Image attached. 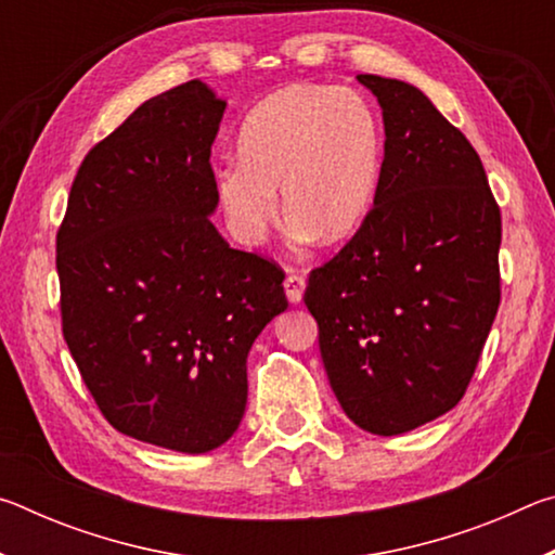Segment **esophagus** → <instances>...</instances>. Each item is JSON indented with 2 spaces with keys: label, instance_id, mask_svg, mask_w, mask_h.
<instances>
[{
  "label": "esophagus",
  "instance_id": "esophagus-1",
  "mask_svg": "<svg viewBox=\"0 0 555 555\" xmlns=\"http://www.w3.org/2000/svg\"><path fill=\"white\" fill-rule=\"evenodd\" d=\"M284 288L291 304H300V298H304V288H306V279L300 276L298 271H288L284 279Z\"/></svg>",
  "mask_w": 555,
  "mask_h": 555
}]
</instances>
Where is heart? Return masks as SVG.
<instances>
[{
	"mask_svg": "<svg viewBox=\"0 0 555 555\" xmlns=\"http://www.w3.org/2000/svg\"><path fill=\"white\" fill-rule=\"evenodd\" d=\"M237 162L215 171V195L232 232L255 244L281 215L313 244L350 240L377 195L382 125L360 92L291 86L244 117Z\"/></svg>",
	"mask_w": 555,
	"mask_h": 555,
	"instance_id": "obj_1",
	"label": "heart"
}]
</instances>
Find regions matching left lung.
<instances>
[{
	"label": "left lung",
	"instance_id": "left-lung-1",
	"mask_svg": "<svg viewBox=\"0 0 555 555\" xmlns=\"http://www.w3.org/2000/svg\"><path fill=\"white\" fill-rule=\"evenodd\" d=\"M357 80L387 134L377 195L304 300L343 411L399 436L443 416L473 379L502 296V215L473 144L424 92Z\"/></svg>",
	"mask_w": 555,
	"mask_h": 555
}]
</instances>
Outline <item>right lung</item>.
Here are the masks:
<instances>
[{
	"mask_svg": "<svg viewBox=\"0 0 555 555\" xmlns=\"http://www.w3.org/2000/svg\"><path fill=\"white\" fill-rule=\"evenodd\" d=\"M222 112L201 80L146 100L82 158L55 234L82 382L119 434L178 453L237 430L251 343L288 306L274 261L232 249L208 218Z\"/></svg>",
	"mask_w": 555,
	"mask_h": 555,
	"instance_id": "obj_1",
	"label": "right lung"
}]
</instances>
